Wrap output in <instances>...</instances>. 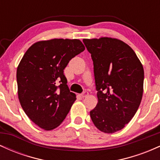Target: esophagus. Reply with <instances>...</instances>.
Returning a JSON list of instances; mask_svg holds the SVG:
<instances>
[{
	"label": "esophagus",
	"instance_id": "34e87169",
	"mask_svg": "<svg viewBox=\"0 0 160 160\" xmlns=\"http://www.w3.org/2000/svg\"><path fill=\"white\" fill-rule=\"evenodd\" d=\"M88 95H89V92H88L85 91V92H82V94L80 95H81V97H82V98H85V97L87 96Z\"/></svg>",
	"mask_w": 160,
	"mask_h": 160
}]
</instances>
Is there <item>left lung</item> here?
Here are the masks:
<instances>
[{"instance_id":"8db88e82","label":"left lung","mask_w":160,"mask_h":160,"mask_svg":"<svg viewBox=\"0 0 160 160\" xmlns=\"http://www.w3.org/2000/svg\"><path fill=\"white\" fill-rule=\"evenodd\" d=\"M94 66L98 104L90 111L95 127L114 133L128 124L140 105L144 89L142 64L128 44L111 38L82 40Z\"/></svg>"}]
</instances>
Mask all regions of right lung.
<instances>
[{"mask_svg": "<svg viewBox=\"0 0 160 160\" xmlns=\"http://www.w3.org/2000/svg\"><path fill=\"white\" fill-rule=\"evenodd\" d=\"M78 39H52L34 43L25 52L16 71L18 96L32 122L52 130L63 122L76 100L69 90L64 69L84 51Z\"/></svg>", "mask_w": 160, "mask_h": 160, "instance_id": "add662e5", "label": "right lung"}]
</instances>
